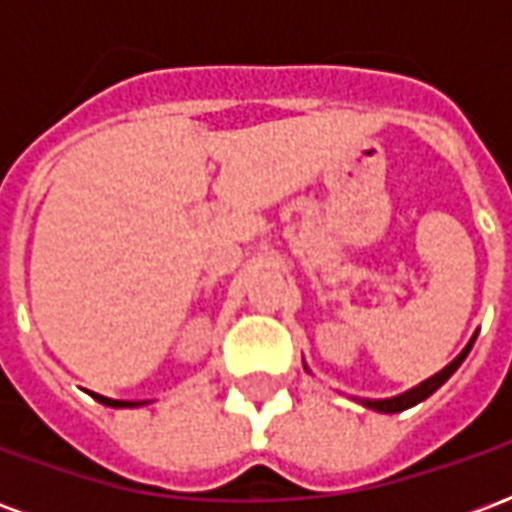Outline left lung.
I'll use <instances>...</instances> for the list:
<instances>
[{
    "instance_id": "left-lung-1",
    "label": "left lung",
    "mask_w": 512,
    "mask_h": 512,
    "mask_svg": "<svg viewBox=\"0 0 512 512\" xmlns=\"http://www.w3.org/2000/svg\"><path fill=\"white\" fill-rule=\"evenodd\" d=\"M474 340H477V334L469 340V345L463 348L461 354L452 359L450 365L444 367L441 373H436V376H430L428 381H422L419 386H414V389H408V392H403V395H397V397H386V400H362V406L373 408V411H381V414H397V411H406V408L417 406V403H422L425 397L433 395V392H436V389H439V386L444 384V381H447L458 367H461L463 359H466L469 351H472Z\"/></svg>"
}]
</instances>
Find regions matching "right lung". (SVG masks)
Segmentation results:
<instances>
[{
	"label": "right lung",
	"instance_id": "1",
	"mask_svg": "<svg viewBox=\"0 0 512 512\" xmlns=\"http://www.w3.org/2000/svg\"><path fill=\"white\" fill-rule=\"evenodd\" d=\"M90 395L98 400V403H104V406H112V408H136L142 406V403H134V400H112V397H104V395H95V392H90Z\"/></svg>",
	"mask_w": 512,
	"mask_h": 512
}]
</instances>
